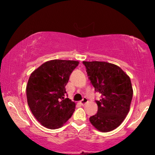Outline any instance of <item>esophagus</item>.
<instances>
[{
    "mask_svg": "<svg viewBox=\"0 0 155 155\" xmlns=\"http://www.w3.org/2000/svg\"><path fill=\"white\" fill-rule=\"evenodd\" d=\"M87 101H88L87 99V98H84L83 99H82V100L80 101V104H82V106H84L87 102Z\"/></svg>",
    "mask_w": 155,
    "mask_h": 155,
    "instance_id": "esophagus-1",
    "label": "esophagus"
}]
</instances>
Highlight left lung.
<instances>
[{
  "mask_svg": "<svg viewBox=\"0 0 155 155\" xmlns=\"http://www.w3.org/2000/svg\"><path fill=\"white\" fill-rule=\"evenodd\" d=\"M91 83L101 99L90 121L97 130L109 132L124 121L130 110L133 87L129 76L118 65L104 61H83Z\"/></svg>",
  "mask_w": 155,
  "mask_h": 155,
  "instance_id": "left-lung-1",
  "label": "left lung"
}]
</instances>
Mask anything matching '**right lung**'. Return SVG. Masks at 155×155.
Returning a JSON list of instances; mask_svg holds the SVG:
<instances>
[{
	"instance_id": "1",
	"label": "right lung",
	"mask_w": 155,
	"mask_h": 155,
	"mask_svg": "<svg viewBox=\"0 0 155 155\" xmlns=\"http://www.w3.org/2000/svg\"><path fill=\"white\" fill-rule=\"evenodd\" d=\"M78 64L76 61L55 59L31 73L26 87L27 104L36 119L46 128H61L73 115L75 103L64 97L70 75Z\"/></svg>"
}]
</instances>
